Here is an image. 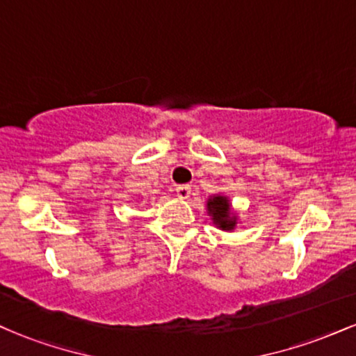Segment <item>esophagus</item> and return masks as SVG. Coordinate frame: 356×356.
I'll return each instance as SVG.
<instances>
[{"instance_id":"obj_1","label":"esophagus","mask_w":356,"mask_h":356,"mask_svg":"<svg viewBox=\"0 0 356 356\" xmlns=\"http://www.w3.org/2000/svg\"><path fill=\"white\" fill-rule=\"evenodd\" d=\"M175 192H177L179 199H187L191 195V186L184 184V186H179L177 189H175Z\"/></svg>"}]
</instances>
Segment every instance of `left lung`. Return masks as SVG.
Instances as JSON below:
<instances>
[{"instance_id":"8db88e82","label":"left lung","mask_w":356,"mask_h":356,"mask_svg":"<svg viewBox=\"0 0 356 356\" xmlns=\"http://www.w3.org/2000/svg\"><path fill=\"white\" fill-rule=\"evenodd\" d=\"M207 214L211 220L222 231H234L238 224V216L231 209L229 197L220 194H214L207 199Z\"/></svg>"}]
</instances>
